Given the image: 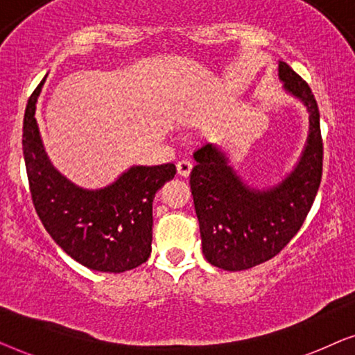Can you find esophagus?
I'll return each mask as SVG.
<instances>
[{
  "instance_id": "34e87169",
  "label": "esophagus",
  "mask_w": 355,
  "mask_h": 355,
  "mask_svg": "<svg viewBox=\"0 0 355 355\" xmlns=\"http://www.w3.org/2000/svg\"><path fill=\"white\" fill-rule=\"evenodd\" d=\"M176 168H178L179 176L187 178L189 174H191V171H192V162H189V159H181V162H178Z\"/></svg>"
}]
</instances>
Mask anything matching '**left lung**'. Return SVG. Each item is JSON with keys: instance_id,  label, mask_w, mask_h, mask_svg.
<instances>
[{"instance_id": "8db88e82", "label": "left lung", "mask_w": 355, "mask_h": 355, "mask_svg": "<svg viewBox=\"0 0 355 355\" xmlns=\"http://www.w3.org/2000/svg\"><path fill=\"white\" fill-rule=\"evenodd\" d=\"M283 89L309 111V135L297 164L283 181L255 189L242 181L215 144L193 153L191 191L202 250L211 265L227 271L249 270L273 259L297 234L322 181L323 142L317 101L307 82L279 61Z\"/></svg>"}]
</instances>
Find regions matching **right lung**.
Wrapping results in <instances>:
<instances>
[{"instance_id": "add662e5", "label": "right lung", "mask_w": 355, "mask_h": 355, "mask_svg": "<svg viewBox=\"0 0 355 355\" xmlns=\"http://www.w3.org/2000/svg\"><path fill=\"white\" fill-rule=\"evenodd\" d=\"M43 79L27 101L22 150L37 215L53 241L87 268L123 273L152 252L155 193L174 178L173 163L130 166L110 186L84 189L58 171L43 147L35 119Z\"/></svg>"}]
</instances>
